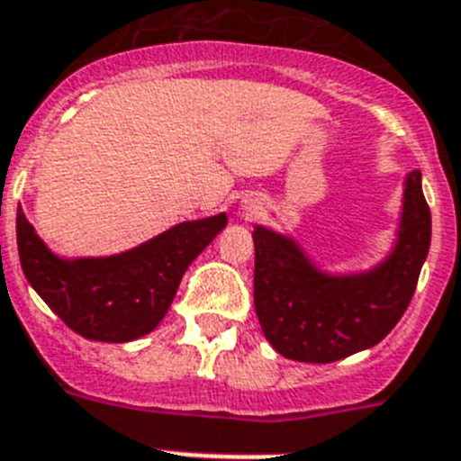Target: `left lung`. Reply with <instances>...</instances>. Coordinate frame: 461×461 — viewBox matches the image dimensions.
Masks as SVG:
<instances>
[{
    "label": "left lung",
    "instance_id": "left-lung-1",
    "mask_svg": "<svg viewBox=\"0 0 461 461\" xmlns=\"http://www.w3.org/2000/svg\"><path fill=\"white\" fill-rule=\"evenodd\" d=\"M429 242L431 212L420 172L406 179L396 249L371 273H320L289 238L258 226L254 308L268 343L286 359L308 364H331L377 345L411 305Z\"/></svg>",
    "mask_w": 461,
    "mask_h": 461
}]
</instances>
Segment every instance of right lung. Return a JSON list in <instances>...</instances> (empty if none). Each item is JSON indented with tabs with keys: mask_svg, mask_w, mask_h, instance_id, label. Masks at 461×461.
Masks as SVG:
<instances>
[{
	"mask_svg": "<svg viewBox=\"0 0 461 461\" xmlns=\"http://www.w3.org/2000/svg\"><path fill=\"white\" fill-rule=\"evenodd\" d=\"M226 214L186 221L147 245L107 258L62 261L18 207L15 235L27 282L78 336L128 343L163 320L191 261L226 226Z\"/></svg>",
	"mask_w": 461,
	"mask_h": 461,
	"instance_id": "add662e5",
	"label": "right lung"
}]
</instances>
